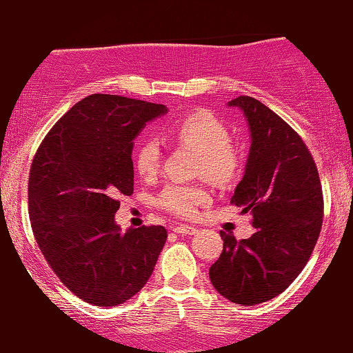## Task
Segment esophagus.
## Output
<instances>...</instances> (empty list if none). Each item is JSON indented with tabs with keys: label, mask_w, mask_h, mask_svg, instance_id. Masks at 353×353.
Listing matches in <instances>:
<instances>
[{
	"label": "esophagus",
	"mask_w": 353,
	"mask_h": 353,
	"mask_svg": "<svg viewBox=\"0 0 353 353\" xmlns=\"http://www.w3.org/2000/svg\"><path fill=\"white\" fill-rule=\"evenodd\" d=\"M172 230L179 236H192V234L197 232V229L192 228V225H176Z\"/></svg>",
	"instance_id": "obj_1"
}]
</instances>
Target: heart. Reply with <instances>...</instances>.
Here are the masks:
<instances>
[{"instance_id": "obj_1", "label": "heart", "mask_w": 353, "mask_h": 353, "mask_svg": "<svg viewBox=\"0 0 353 353\" xmlns=\"http://www.w3.org/2000/svg\"><path fill=\"white\" fill-rule=\"evenodd\" d=\"M164 136L177 143L190 145L201 151L199 172L217 182H229L236 176L239 156L230 144V132L210 111L199 109L177 117L164 129ZM161 145L152 139H145L137 145L134 168L145 181L154 179L161 168ZM209 190L197 184L172 182L161 190L157 204L179 217H192L201 205L209 202Z\"/></svg>"}]
</instances>
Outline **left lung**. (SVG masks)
I'll use <instances>...</instances> for the list:
<instances>
[{
    "label": "left lung",
    "mask_w": 353,
    "mask_h": 353,
    "mask_svg": "<svg viewBox=\"0 0 353 353\" xmlns=\"http://www.w3.org/2000/svg\"><path fill=\"white\" fill-rule=\"evenodd\" d=\"M228 106L241 109L250 132L230 204L254 217L255 232L242 241L221 232L224 249L209 277L222 297L255 305L282 294L309 262L322 228V185L310 151L285 121L250 96Z\"/></svg>",
    "instance_id": "left-lung-1"
}]
</instances>
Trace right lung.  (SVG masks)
<instances>
[{
	"label": "right lung",
	"mask_w": 353,
	"mask_h": 353,
	"mask_svg": "<svg viewBox=\"0 0 353 353\" xmlns=\"http://www.w3.org/2000/svg\"><path fill=\"white\" fill-rule=\"evenodd\" d=\"M164 104L91 94L52 125L28 184L30 221L59 281L84 302L114 307L151 277L168 239L163 225L121 230L117 196L134 190L132 148Z\"/></svg>",
	"instance_id": "1"
}]
</instances>
